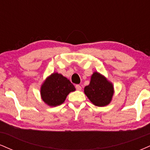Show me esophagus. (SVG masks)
Masks as SVG:
<instances>
[{
  "label": "esophagus",
  "instance_id": "1",
  "mask_svg": "<svg viewBox=\"0 0 150 150\" xmlns=\"http://www.w3.org/2000/svg\"><path fill=\"white\" fill-rule=\"evenodd\" d=\"M75 88H76L77 90H78V91H80L81 89H82V87H81V86L79 85H77L76 86H75Z\"/></svg>",
  "mask_w": 150,
  "mask_h": 150
}]
</instances>
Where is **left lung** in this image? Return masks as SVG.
Segmentation results:
<instances>
[{
    "instance_id": "obj_1",
    "label": "left lung",
    "mask_w": 150,
    "mask_h": 150,
    "mask_svg": "<svg viewBox=\"0 0 150 150\" xmlns=\"http://www.w3.org/2000/svg\"><path fill=\"white\" fill-rule=\"evenodd\" d=\"M84 92L93 104L102 107L111 103L114 88L112 82L108 80L104 75L94 72L91 76L89 85L85 87Z\"/></svg>"
}]
</instances>
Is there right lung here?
I'll list each match as a JSON object with an SVG mask.
<instances>
[{"label":"right lung","mask_w":150,"mask_h":150,"mask_svg":"<svg viewBox=\"0 0 150 150\" xmlns=\"http://www.w3.org/2000/svg\"><path fill=\"white\" fill-rule=\"evenodd\" d=\"M75 91V86L61 74L53 73L48 76L41 86L42 99L49 106H57L64 102L67 96Z\"/></svg>","instance_id":"1"}]
</instances>
